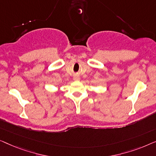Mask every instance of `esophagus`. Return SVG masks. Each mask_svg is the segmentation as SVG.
Returning a JSON list of instances; mask_svg holds the SVG:
<instances>
[{"instance_id":"34e87169","label":"esophagus","mask_w":156,"mask_h":156,"mask_svg":"<svg viewBox=\"0 0 156 156\" xmlns=\"http://www.w3.org/2000/svg\"><path fill=\"white\" fill-rule=\"evenodd\" d=\"M73 80H76V81H77V80H80V77H79L78 76H74V77H73Z\"/></svg>"}]
</instances>
